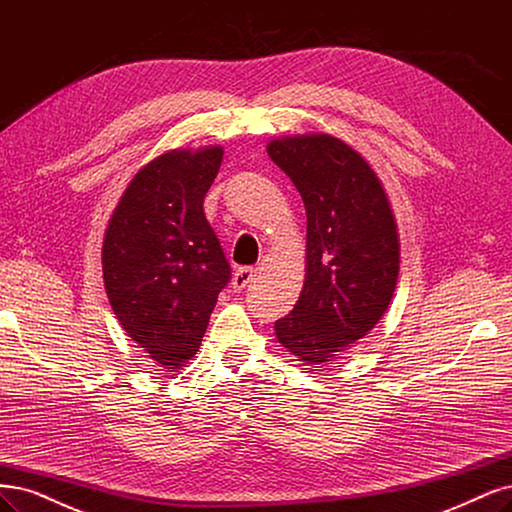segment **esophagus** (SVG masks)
<instances>
[{"instance_id": "esophagus-1", "label": "esophagus", "mask_w": 512, "mask_h": 512, "mask_svg": "<svg viewBox=\"0 0 512 512\" xmlns=\"http://www.w3.org/2000/svg\"><path fill=\"white\" fill-rule=\"evenodd\" d=\"M254 269L252 267H241L233 273V290H243L245 286L250 284V281L254 279Z\"/></svg>"}]
</instances>
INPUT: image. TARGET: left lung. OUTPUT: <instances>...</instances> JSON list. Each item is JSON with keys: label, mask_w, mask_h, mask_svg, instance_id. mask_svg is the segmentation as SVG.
Here are the masks:
<instances>
[{"label": "left lung", "mask_w": 512, "mask_h": 512, "mask_svg": "<svg viewBox=\"0 0 512 512\" xmlns=\"http://www.w3.org/2000/svg\"><path fill=\"white\" fill-rule=\"evenodd\" d=\"M271 161L307 211L305 284L275 337L305 364L339 358L392 303L400 239L381 180L364 156L326 133L271 139Z\"/></svg>", "instance_id": "left-lung-1"}]
</instances>
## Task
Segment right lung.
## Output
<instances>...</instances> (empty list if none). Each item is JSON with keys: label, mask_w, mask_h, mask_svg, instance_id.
<instances>
[{"label": "right lung", "mask_w": 512, "mask_h": 512, "mask_svg": "<svg viewBox=\"0 0 512 512\" xmlns=\"http://www.w3.org/2000/svg\"><path fill=\"white\" fill-rule=\"evenodd\" d=\"M222 146L169 150L139 169L105 228L101 267L112 311L163 368L195 358L231 267L203 199Z\"/></svg>", "instance_id": "1"}]
</instances>
